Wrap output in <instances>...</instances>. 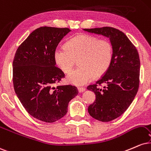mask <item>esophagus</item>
<instances>
[{
	"label": "esophagus",
	"mask_w": 151,
	"mask_h": 151,
	"mask_svg": "<svg viewBox=\"0 0 151 151\" xmlns=\"http://www.w3.org/2000/svg\"><path fill=\"white\" fill-rule=\"evenodd\" d=\"M78 93H84L85 91H86V89L85 88H79L78 89Z\"/></svg>",
	"instance_id": "obj_1"
}]
</instances>
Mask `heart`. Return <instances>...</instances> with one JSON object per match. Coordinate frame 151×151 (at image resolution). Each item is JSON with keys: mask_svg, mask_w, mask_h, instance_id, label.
Instances as JSON below:
<instances>
[{"mask_svg": "<svg viewBox=\"0 0 151 151\" xmlns=\"http://www.w3.org/2000/svg\"><path fill=\"white\" fill-rule=\"evenodd\" d=\"M78 58L80 66L67 76L70 84L84 86L94 77H101L107 71L113 58V47L109 41L96 37L81 35L65 43V47H57L54 59L63 73H68Z\"/></svg>", "mask_w": 151, "mask_h": 151, "instance_id": "b5f03b06", "label": "heart"}]
</instances>
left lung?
<instances>
[{"instance_id":"obj_1","label":"left lung","mask_w":151,"mask_h":151,"mask_svg":"<svg viewBox=\"0 0 151 151\" xmlns=\"http://www.w3.org/2000/svg\"><path fill=\"white\" fill-rule=\"evenodd\" d=\"M83 30L107 37L112 45L109 69L95 85L87 88L95 94V102L88 109L90 116L100 122L112 121L128 109L139 90V53L127 35L117 29L104 27ZM102 84L103 88L99 87Z\"/></svg>"}]
</instances>
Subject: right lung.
<instances>
[{
  "mask_svg": "<svg viewBox=\"0 0 151 151\" xmlns=\"http://www.w3.org/2000/svg\"><path fill=\"white\" fill-rule=\"evenodd\" d=\"M68 28L41 27L16 51L12 63L13 86L22 106L34 118L51 123L66 114L69 102L78 94L76 87L58 86L64 73L57 68L54 51Z\"/></svg>",
  "mask_w": 151,
  "mask_h": 151,
  "instance_id": "obj_1",
  "label": "right lung"
}]
</instances>
